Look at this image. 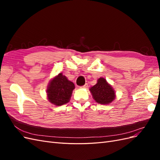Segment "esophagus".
<instances>
[{
  "label": "esophagus",
  "mask_w": 160,
  "mask_h": 160,
  "mask_svg": "<svg viewBox=\"0 0 160 160\" xmlns=\"http://www.w3.org/2000/svg\"><path fill=\"white\" fill-rule=\"evenodd\" d=\"M88 87V83H85L84 85H83V86H81L80 87V88H81V89H85V88H87Z\"/></svg>",
  "instance_id": "34e87169"
}]
</instances>
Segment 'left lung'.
Segmentation results:
<instances>
[{
  "label": "left lung",
  "mask_w": 160,
  "mask_h": 160,
  "mask_svg": "<svg viewBox=\"0 0 160 160\" xmlns=\"http://www.w3.org/2000/svg\"><path fill=\"white\" fill-rule=\"evenodd\" d=\"M89 90L93 98L99 104L111 103L115 98L114 89L103 77L99 78L97 84L91 87Z\"/></svg>",
  "instance_id": "left-lung-1"
}]
</instances>
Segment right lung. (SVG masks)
<instances>
[{"instance_id": "right-lung-1", "label": "right lung", "mask_w": 160, "mask_h": 160, "mask_svg": "<svg viewBox=\"0 0 160 160\" xmlns=\"http://www.w3.org/2000/svg\"><path fill=\"white\" fill-rule=\"evenodd\" d=\"M74 89V83L62 73H59L50 81L48 85L47 98L53 105L61 106L69 102Z\"/></svg>"}]
</instances>
